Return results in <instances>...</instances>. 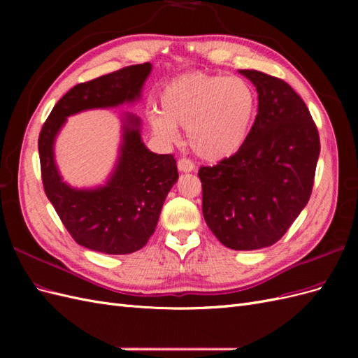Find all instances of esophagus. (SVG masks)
<instances>
[{
	"instance_id": "1",
	"label": "esophagus",
	"mask_w": 358,
	"mask_h": 358,
	"mask_svg": "<svg viewBox=\"0 0 358 358\" xmlns=\"http://www.w3.org/2000/svg\"><path fill=\"white\" fill-rule=\"evenodd\" d=\"M178 169L179 171H183V173H189V171H194L196 170V166H194V162L188 158H180L178 161Z\"/></svg>"
}]
</instances>
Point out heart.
<instances>
[{
  "mask_svg": "<svg viewBox=\"0 0 358 358\" xmlns=\"http://www.w3.org/2000/svg\"><path fill=\"white\" fill-rule=\"evenodd\" d=\"M161 110L149 113L152 131L176 142L178 127L187 129L194 154L221 161L239 152L257 117L258 100L245 79L187 73L167 82L159 92Z\"/></svg>",
  "mask_w": 358,
  "mask_h": 358,
  "instance_id": "obj_1",
  "label": "heart"
}]
</instances>
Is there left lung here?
<instances>
[{
  "label": "left lung",
  "instance_id": "obj_1",
  "mask_svg": "<svg viewBox=\"0 0 358 358\" xmlns=\"http://www.w3.org/2000/svg\"><path fill=\"white\" fill-rule=\"evenodd\" d=\"M258 92V113L239 152L200 167L203 216L236 251L276 243L309 201L320 136L308 107L282 79L239 70Z\"/></svg>",
  "mask_w": 358,
  "mask_h": 358
}]
</instances>
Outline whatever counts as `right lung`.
<instances>
[{"label":"right lung","mask_w":358,"mask_h":358,"mask_svg":"<svg viewBox=\"0 0 358 358\" xmlns=\"http://www.w3.org/2000/svg\"><path fill=\"white\" fill-rule=\"evenodd\" d=\"M137 64L76 85L53 107L38 137L41 179L49 201L79 245L103 254H131L154 234L162 204L179 175L173 155L150 152L140 136V117L122 115V142L104 185L73 188L55 162V138L67 117L83 110L134 103L150 74Z\"/></svg>","instance_id":"add662e5"}]
</instances>
